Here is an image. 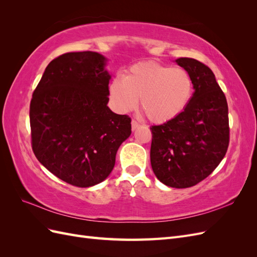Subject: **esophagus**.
<instances>
[{"label": "esophagus", "mask_w": 257, "mask_h": 257, "mask_svg": "<svg viewBox=\"0 0 257 257\" xmlns=\"http://www.w3.org/2000/svg\"><path fill=\"white\" fill-rule=\"evenodd\" d=\"M139 126H141V123H138L136 120H132V130L135 131Z\"/></svg>", "instance_id": "1"}]
</instances>
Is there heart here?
Masks as SVG:
<instances>
[{"mask_svg":"<svg viewBox=\"0 0 257 257\" xmlns=\"http://www.w3.org/2000/svg\"><path fill=\"white\" fill-rule=\"evenodd\" d=\"M194 82L184 68L142 62L132 66L125 76L110 82L109 94L116 109L126 112L137 106L154 123H164L180 114L192 99Z\"/></svg>","mask_w":257,"mask_h":257,"instance_id":"1","label":"heart"}]
</instances>
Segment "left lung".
<instances>
[{"label":"left lung","instance_id":"obj_1","mask_svg":"<svg viewBox=\"0 0 257 257\" xmlns=\"http://www.w3.org/2000/svg\"><path fill=\"white\" fill-rule=\"evenodd\" d=\"M176 62L191 74L195 92L180 114L150 127V160L153 173L162 183L185 189L206 179L226 154L228 106L207 65L191 58Z\"/></svg>","mask_w":257,"mask_h":257}]
</instances>
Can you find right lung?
Returning a JSON list of instances; mask_svg holds the SVG:
<instances>
[{
  "instance_id": "obj_1",
  "label": "right lung",
  "mask_w": 257,
  "mask_h": 257,
  "mask_svg": "<svg viewBox=\"0 0 257 257\" xmlns=\"http://www.w3.org/2000/svg\"><path fill=\"white\" fill-rule=\"evenodd\" d=\"M93 51L67 52L46 67L30 104L31 144L51 174L78 188L104 181L131 118L107 106L110 75Z\"/></svg>"
}]
</instances>
